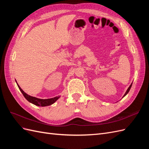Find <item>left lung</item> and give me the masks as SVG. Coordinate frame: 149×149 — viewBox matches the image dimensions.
Returning <instances> with one entry per match:
<instances>
[{"label":"left lung","mask_w":149,"mask_h":149,"mask_svg":"<svg viewBox=\"0 0 149 149\" xmlns=\"http://www.w3.org/2000/svg\"><path fill=\"white\" fill-rule=\"evenodd\" d=\"M132 83H131V84H130V86H129V87L128 88V89H127V91H126V92L125 93V94H124V95L123 96V97H124V96H125L126 95H127V94H128V93L129 92V91H130V88H131V87H132Z\"/></svg>","instance_id":"left-lung-1"}]
</instances>
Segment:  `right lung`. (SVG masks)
Wrapping results in <instances>:
<instances>
[{
    "label": "right lung",
    "instance_id": "1",
    "mask_svg": "<svg viewBox=\"0 0 149 149\" xmlns=\"http://www.w3.org/2000/svg\"><path fill=\"white\" fill-rule=\"evenodd\" d=\"M15 81L17 83V84L19 87L20 91L22 92V93L23 94L24 96L25 97V98L29 102L32 103L33 104L37 106H42V107H45V106H50L52 104H53V103H55L58 99L60 97V96H56L55 97L53 98H49V99H46V100H43V99H39L37 97H35L33 96H31L29 94H26V93H25L23 90L21 89V88L19 86V85L18 84L17 81L15 80Z\"/></svg>",
    "mask_w": 149,
    "mask_h": 149
}]
</instances>
